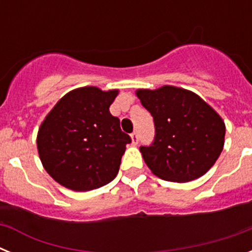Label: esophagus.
I'll return each mask as SVG.
<instances>
[{"label":"esophagus","mask_w":252,"mask_h":252,"mask_svg":"<svg viewBox=\"0 0 252 252\" xmlns=\"http://www.w3.org/2000/svg\"><path fill=\"white\" fill-rule=\"evenodd\" d=\"M131 140H132V145H137L139 144V135H137V132L131 133Z\"/></svg>","instance_id":"1"}]
</instances>
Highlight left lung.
I'll use <instances>...</instances> for the list:
<instances>
[{"label":"left lung","mask_w":252,"mask_h":252,"mask_svg":"<svg viewBox=\"0 0 252 252\" xmlns=\"http://www.w3.org/2000/svg\"><path fill=\"white\" fill-rule=\"evenodd\" d=\"M136 95L151 113L155 137L140 146L154 174L186 183L206 174L224 144V122L212 107L190 91L173 86L139 90Z\"/></svg>","instance_id":"obj_1"}]
</instances>
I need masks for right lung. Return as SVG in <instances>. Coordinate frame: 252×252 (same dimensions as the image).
Instances as JSON below:
<instances>
[{"instance_id": "1", "label": "right lung", "mask_w": 252, "mask_h": 252, "mask_svg": "<svg viewBox=\"0 0 252 252\" xmlns=\"http://www.w3.org/2000/svg\"><path fill=\"white\" fill-rule=\"evenodd\" d=\"M119 91L83 87L66 93L37 132V151L55 182L77 192L108 184L119 173L131 137L110 106Z\"/></svg>"}]
</instances>
